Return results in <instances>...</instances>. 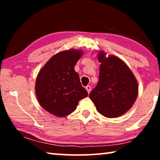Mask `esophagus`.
I'll return each mask as SVG.
<instances>
[{
    "mask_svg": "<svg viewBox=\"0 0 160 160\" xmlns=\"http://www.w3.org/2000/svg\"><path fill=\"white\" fill-rule=\"evenodd\" d=\"M85 89L87 90V91H88V94H90V92H91V87L90 86H89V85H88L85 88Z\"/></svg>",
    "mask_w": 160,
    "mask_h": 160,
    "instance_id": "34e87169",
    "label": "esophagus"
}]
</instances>
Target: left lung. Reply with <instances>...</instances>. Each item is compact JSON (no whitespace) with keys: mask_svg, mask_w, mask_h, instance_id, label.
Instances as JSON below:
<instances>
[{"mask_svg":"<svg viewBox=\"0 0 160 160\" xmlns=\"http://www.w3.org/2000/svg\"><path fill=\"white\" fill-rule=\"evenodd\" d=\"M101 63L99 82L90 94L98 112L107 118L118 117L131 109L136 100L138 85L131 70L114 56L98 54Z\"/></svg>","mask_w":160,"mask_h":160,"instance_id":"1","label":"left lung"}]
</instances>
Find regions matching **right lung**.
Returning <instances> with one entry per match:
<instances>
[{"label":"right lung","instance_id":"obj_1","mask_svg":"<svg viewBox=\"0 0 160 160\" xmlns=\"http://www.w3.org/2000/svg\"><path fill=\"white\" fill-rule=\"evenodd\" d=\"M82 54L77 50L56 53L38 74L36 95L41 106L51 114L68 116L75 110L80 99L88 95L74 69Z\"/></svg>","mask_w":160,"mask_h":160}]
</instances>
